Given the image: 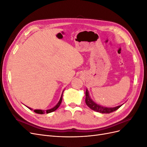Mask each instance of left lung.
Returning <instances> with one entry per match:
<instances>
[{"instance_id":"8db88e82","label":"left lung","mask_w":147,"mask_h":147,"mask_svg":"<svg viewBox=\"0 0 147 147\" xmlns=\"http://www.w3.org/2000/svg\"><path fill=\"white\" fill-rule=\"evenodd\" d=\"M86 99H85V102L86 105L90 107L91 109L93 110L96 112H99L101 113H110L113 112H115V110H118L120 107L122 106V105H119L115 107H103L97 104L96 102L93 101L90 96V94L88 92V90L86 89Z\"/></svg>"}]
</instances>
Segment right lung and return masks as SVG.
I'll return each instance as SVG.
<instances>
[{
	"label": "right lung",
	"mask_w": 147,
	"mask_h": 147,
	"mask_svg": "<svg viewBox=\"0 0 147 147\" xmlns=\"http://www.w3.org/2000/svg\"><path fill=\"white\" fill-rule=\"evenodd\" d=\"M64 92V91H63ZM63 93H62V95L61 96V98H60V100L58 102V103H57L56 106H55L54 107L51 109H48V110H34V112H35L36 113H38V114H44V113H51V112H54V111H55L57 108L59 107L61 102H62V100H63ZM27 107L28 109H29L30 110H32V109H30L29 107Z\"/></svg>",
	"instance_id": "1"
}]
</instances>
